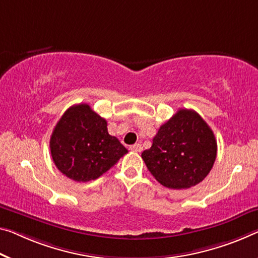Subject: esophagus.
<instances>
[{"label":"esophagus","instance_id":"34e87169","mask_svg":"<svg viewBox=\"0 0 258 258\" xmlns=\"http://www.w3.org/2000/svg\"><path fill=\"white\" fill-rule=\"evenodd\" d=\"M129 149L134 152H142L143 151V146H142V144H140V143H136V144L132 145Z\"/></svg>","mask_w":258,"mask_h":258}]
</instances>
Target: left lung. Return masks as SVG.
Masks as SVG:
<instances>
[{"label":"left lung","mask_w":258,"mask_h":258,"mask_svg":"<svg viewBox=\"0 0 258 258\" xmlns=\"http://www.w3.org/2000/svg\"><path fill=\"white\" fill-rule=\"evenodd\" d=\"M217 157L211 128L192 109H179L162 124L152 146L142 153L146 167L159 183L185 189L203 181Z\"/></svg>","instance_id":"1"}]
</instances>
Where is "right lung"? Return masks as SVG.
I'll return each instance as SVG.
<instances>
[{"instance_id": "add662e5", "label": "right lung", "mask_w": 258, "mask_h": 258, "mask_svg": "<svg viewBox=\"0 0 258 258\" xmlns=\"http://www.w3.org/2000/svg\"><path fill=\"white\" fill-rule=\"evenodd\" d=\"M49 146L57 169L77 182L98 179L128 153L120 141L108 134L105 118L88 104L66 110L55 125Z\"/></svg>"}]
</instances>
